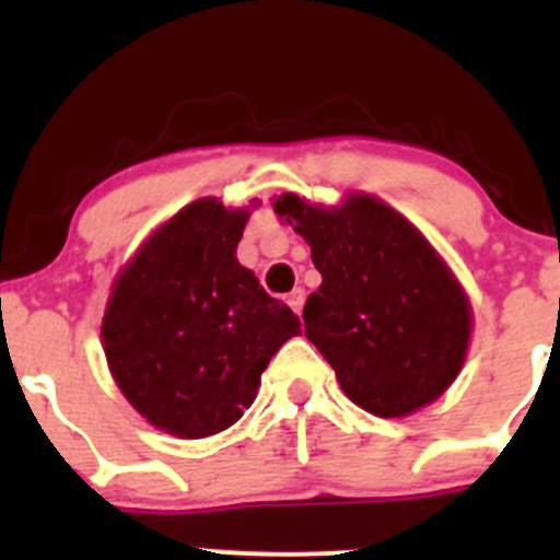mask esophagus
<instances>
[{
	"label": "esophagus",
	"instance_id": "34e87169",
	"mask_svg": "<svg viewBox=\"0 0 560 560\" xmlns=\"http://www.w3.org/2000/svg\"><path fill=\"white\" fill-rule=\"evenodd\" d=\"M303 301H306V292H303L301 287H298V290H292L290 295H287V303H290V308L295 314L303 312Z\"/></svg>",
	"mask_w": 560,
	"mask_h": 560
}]
</instances>
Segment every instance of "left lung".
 <instances>
[{"mask_svg":"<svg viewBox=\"0 0 560 560\" xmlns=\"http://www.w3.org/2000/svg\"><path fill=\"white\" fill-rule=\"evenodd\" d=\"M273 208L312 246L306 338L347 398L376 417L436 400L466 360L471 306L420 230L371 195L319 208L290 191Z\"/></svg>","mask_w":560,"mask_h":560,"instance_id":"left-lung-1","label":"left lung"}]
</instances>
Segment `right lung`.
I'll list each match as a JSON object with an SVG mask.
<instances>
[{
  "label": "right lung",
  "mask_w": 560,
  "mask_h": 560,
  "mask_svg": "<svg viewBox=\"0 0 560 560\" xmlns=\"http://www.w3.org/2000/svg\"><path fill=\"white\" fill-rule=\"evenodd\" d=\"M246 208L189 202L118 273L103 347L124 398L162 431L202 439L254 404L259 376L298 316L235 257Z\"/></svg>",
  "instance_id": "right-lung-1"
}]
</instances>
